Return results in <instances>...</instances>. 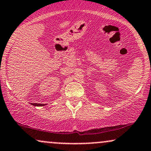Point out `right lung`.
Instances as JSON below:
<instances>
[{
  "instance_id": "obj_1",
  "label": "right lung",
  "mask_w": 151,
  "mask_h": 151,
  "mask_svg": "<svg viewBox=\"0 0 151 151\" xmlns=\"http://www.w3.org/2000/svg\"><path fill=\"white\" fill-rule=\"evenodd\" d=\"M32 105L36 106H45V104H32Z\"/></svg>"
}]
</instances>
